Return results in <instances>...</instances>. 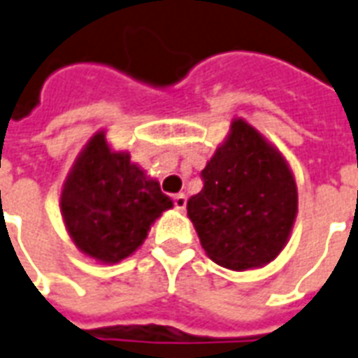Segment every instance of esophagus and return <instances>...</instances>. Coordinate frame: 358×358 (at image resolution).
<instances>
[{"label":"esophagus","instance_id":"34e87169","mask_svg":"<svg viewBox=\"0 0 358 358\" xmlns=\"http://www.w3.org/2000/svg\"><path fill=\"white\" fill-rule=\"evenodd\" d=\"M173 206H176V209H179V211H185V208H187V196L185 194L173 196Z\"/></svg>","mask_w":358,"mask_h":358}]
</instances>
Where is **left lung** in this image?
Here are the masks:
<instances>
[{
	"mask_svg": "<svg viewBox=\"0 0 358 358\" xmlns=\"http://www.w3.org/2000/svg\"><path fill=\"white\" fill-rule=\"evenodd\" d=\"M201 181L187 211L209 259L241 271L283 251L296 219V182L281 152L251 124L234 120Z\"/></svg>",
	"mask_w": 358,
	"mask_h": 358,
	"instance_id": "1",
	"label": "left lung"
}]
</instances>
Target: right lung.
I'll return each instance as SVG.
<instances>
[{"instance_id":"right-lung-1","label":"right lung","mask_w":358,"mask_h":358,"mask_svg":"<svg viewBox=\"0 0 358 358\" xmlns=\"http://www.w3.org/2000/svg\"><path fill=\"white\" fill-rule=\"evenodd\" d=\"M173 208L155 179L128 152H113L98 131L69 171L60 196L62 219L87 257L115 264L130 257L150 224Z\"/></svg>"}]
</instances>
